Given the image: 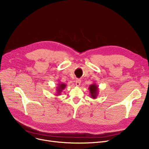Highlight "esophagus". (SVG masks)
Masks as SVG:
<instances>
[{"label":"esophagus","mask_w":149,"mask_h":149,"mask_svg":"<svg viewBox=\"0 0 149 149\" xmlns=\"http://www.w3.org/2000/svg\"><path fill=\"white\" fill-rule=\"evenodd\" d=\"M81 84V80H77L76 81H75V85L77 86H80V85Z\"/></svg>","instance_id":"34e87169"}]
</instances>
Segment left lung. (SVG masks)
<instances>
[{
	"mask_svg": "<svg viewBox=\"0 0 149 149\" xmlns=\"http://www.w3.org/2000/svg\"><path fill=\"white\" fill-rule=\"evenodd\" d=\"M88 89L89 90L91 97L93 99L97 98L99 92L98 85L96 83H93L89 86Z\"/></svg>",
	"mask_w": 149,
	"mask_h": 149,
	"instance_id": "left-lung-1",
	"label": "left lung"
}]
</instances>
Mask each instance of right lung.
<instances>
[{"label":"right lung","mask_w":149,"mask_h":149,"mask_svg":"<svg viewBox=\"0 0 149 149\" xmlns=\"http://www.w3.org/2000/svg\"><path fill=\"white\" fill-rule=\"evenodd\" d=\"M57 85H58V86H57V89H56V91H57L56 94V96L60 95L63 90H64V89L66 87V84H65L63 83H59Z\"/></svg>","instance_id":"obj_1"}]
</instances>
